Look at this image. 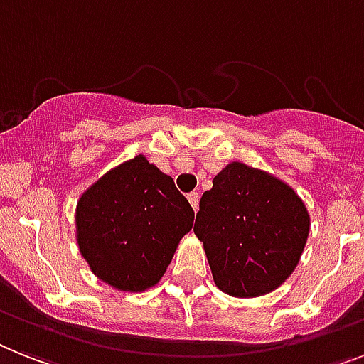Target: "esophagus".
<instances>
[{
  "instance_id": "34e87169",
  "label": "esophagus",
  "mask_w": 364,
  "mask_h": 364,
  "mask_svg": "<svg viewBox=\"0 0 364 364\" xmlns=\"http://www.w3.org/2000/svg\"><path fill=\"white\" fill-rule=\"evenodd\" d=\"M199 199H200V195L197 193V191H191V193H188V200L189 204H191V208L197 212L199 210Z\"/></svg>"
}]
</instances>
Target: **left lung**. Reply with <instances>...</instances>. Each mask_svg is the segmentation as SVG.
Listing matches in <instances>:
<instances>
[{
	"label": "left lung",
	"mask_w": 364,
	"mask_h": 364,
	"mask_svg": "<svg viewBox=\"0 0 364 364\" xmlns=\"http://www.w3.org/2000/svg\"><path fill=\"white\" fill-rule=\"evenodd\" d=\"M309 230L311 215L292 186L242 161L215 175L193 227L215 287L234 297L277 290L297 268Z\"/></svg>",
	"instance_id": "8db88e82"
}]
</instances>
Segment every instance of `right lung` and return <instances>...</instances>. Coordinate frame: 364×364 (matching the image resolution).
I'll return each mask as SVG.
<instances>
[{
  "label": "right lung",
  "instance_id": "obj_1",
  "mask_svg": "<svg viewBox=\"0 0 364 364\" xmlns=\"http://www.w3.org/2000/svg\"><path fill=\"white\" fill-rule=\"evenodd\" d=\"M195 212L145 154L109 169L76 204V242L102 283L145 292L160 283Z\"/></svg>",
  "mask_w": 364,
  "mask_h": 364
}]
</instances>
